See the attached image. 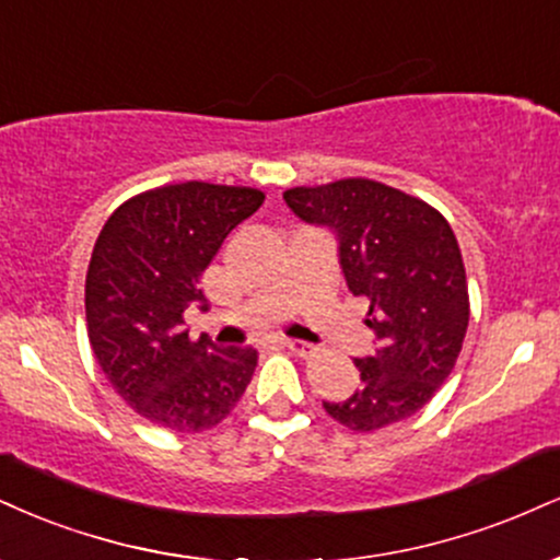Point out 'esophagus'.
Masks as SVG:
<instances>
[{"instance_id":"1","label":"esophagus","mask_w":560,"mask_h":560,"mask_svg":"<svg viewBox=\"0 0 560 560\" xmlns=\"http://www.w3.org/2000/svg\"><path fill=\"white\" fill-rule=\"evenodd\" d=\"M281 345H284V347L289 349V352H294V354H300V357L313 354L315 349H318V347L307 345V341H302V339H284V341H281Z\"/></svg>"}]
</instances>
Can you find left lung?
I'll use <instances>...</instances> for the list:
<instances>
[{"label":"left lung","mask_w":560,"mask_h":560,"mask_svg":"<svg viewBox=\"0 0 560 560\" xmlns=\"http://www.w3.org/2000/svg\"><path fill=\"white\" fill-rule=\"evenodd\" d=\"M287 206L339 242L349 292L368 298L378 349L357 357L360 388L326 412L357 433L420 412L443 386L469 323L467 273L448 221L425 200L373 179L292 187Z\"/></svg>","instance_id":"8db88e82"}]
</instances>
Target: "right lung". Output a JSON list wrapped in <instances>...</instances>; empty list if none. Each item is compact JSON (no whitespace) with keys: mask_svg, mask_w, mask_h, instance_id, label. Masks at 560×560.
I'll list each match as a JSON object with an SVG mask.
<instances>
[{"mask_svg":"<svg viewBox=\"0 0 560 560\" xmlns=\"http://www.w3.org/2000/svg\"><path fill=\"white\" fill-rule=\"evenodd\" d=\"M262 198L253 187L182 182L135 195L101 229L85 276L88 339L114 390L153 425H219L253 378L258 352L192 341L185 310L206 307L200 276Z\"/></svg>","mask_w":560,"mask_h":560,"instance_id":"1","label":"right lung"}]
</instances>
